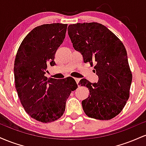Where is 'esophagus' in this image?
<instances>
[{
  "mask_svg": "<svg viewBox=\"0 0 146 146\" xmlns=\"http://www.w3.org/2000/svg\"><path fill=\"white\" fill-rule=\"evenodd\" d=\"M74 79H75V81H76L77 84H78V83H79V82H80V78H74Z\"/></svg>",
  "mask_w": 146,
  "mask_h": 146,
  "instance_id": "esophagus-1",
  "label": "esophagus"
}]
</instances>
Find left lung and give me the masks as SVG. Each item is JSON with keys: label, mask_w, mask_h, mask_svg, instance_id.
<instances>
[{"label": "left lung", "mask_w": 146, "mask_h": 146, "mask_svg": "<svg viewBox=\"0 0 146 146\" xmlns=\"http://www.w3.org/2000/svg\"><path fill=\"white\" fill-rule=\"evenodd\" d=\"M68 34L75 50L89 62L98 76V83L82 79L88 98L82 102L85 114L100 120H109L121 113L130 96L132 75L125 48L121 41L104 25L98 23L70 25Z\"/></svg>", "instance_id": "1"}]
</instances>
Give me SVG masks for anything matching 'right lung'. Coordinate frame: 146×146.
I'll return each instance as SVG.
<instances>
[{"label":"right lung","mask_w":146,"mask_h":146,"mask_svg":"<svg viewBox=\"0 0 146 146\" xmlns=\"http://www.w3.org/2000/svg\"><path fill=\"white\" fill-rule=\"evenodd\" d=\"M67 25L45 24L35 27L18 48L14 62L15 86L21 104L31 118L49 123L62 116L66 102L78 88L71 77L57 80L44 76L47 65L63 42Z\"/></svg>","instance_id":"obj_1"}]
</instances>
